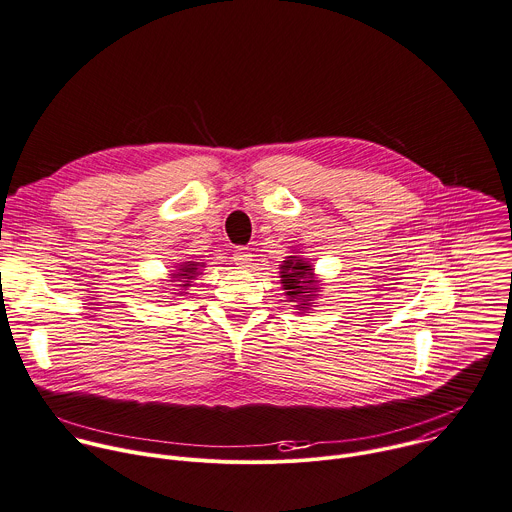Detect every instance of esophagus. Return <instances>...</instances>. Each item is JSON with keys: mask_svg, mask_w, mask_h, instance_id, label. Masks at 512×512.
<instances>
[{"mask_svg": "<svg viewBox=\"0 0 512 512\" xmlns=\"http://www.w3.org/2000/svg\"><path fill=\"white\" fill-rule=\"evenodd\" d=\"M233 261L239 265V267H251V261H253V255L247 247H235L233 251Z\"/></svg>", "mask_w": 512, "mask_h": 512, "instance_id": "obj_1", "label": "esophagus"}]
</instances>
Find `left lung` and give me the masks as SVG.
Returning a JSON list of instances; mask_svg holds the SVG:
<instances>
[{
	"label": "left lung",
	"mask_w": 512,
	"mask_h": 512,
	"mask_svg": "<svg viewBox=\"0 0 512 512\" xmlns=\"http://www.w3.org/2000/svg\"><path fill=\"white\" fill-rule=\"evenodd\" d=\"M313 273H311V265H307L303 259L299 257H287V261H283L281 265V283L283 287L287 289V295L291 299H301L303 303H299L303 309L307 305V299L305 295L311 293V289H317L313 287Z\"/></svg>",
	"instance_id": "obj_1"
}]
</instances>
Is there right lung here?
<instances>
[{
  "instance_id": "add662e5",
  "label": "right lung",
  "mask_w": 512,
  "mask_h": 512,
  "mask_svg": "<svg viewBox=\"0 0 512 512\" xmlns=\"http://www.w3.org/2000/svg\"><path fill=\"white\" fill-rule=\"evenodd\" d=\"M179 269V273H175L173 277V281H179L181 283V287H189L191 285V281L189 279H195V275H199V263H193V261H189V263H183V265H179L177 267ZM187 278V282H183L182 279Z\"/></svg>"
}]
</instances>
